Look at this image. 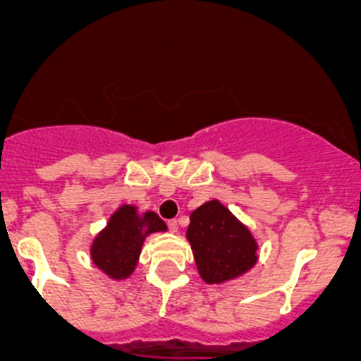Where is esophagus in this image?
<instances>
[{"instance_id":"obj_1","label":"esophagus","mask_w":361,"mask_h":361,"mask_svg":"<svg viewBox=\"0 0 361 361\" xmlns=\"http://www.w3.org/2000/svg\"><path fill=\"white\" fill-rule=\"evenodd\" d=\"M167 228L171 232H178V221L176 220H167Z\"/></svg>"}]
</instances>
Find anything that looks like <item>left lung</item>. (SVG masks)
<instances>
[{
  "label": "left lung",
  "mask_w": 361,
  "mask_h": 361,
  "mask_svg": "<svg viewBox=\"0 0 361 361\" xmlns=\"http://www.w3.org/2000/svg\"><path fill=\"white\" fill-rule=\"evenodd\" d=\"M187 239L199 274L209 285L238 278L257 262L253 235L218 201H209L192 211Z\"/></svg>",
  "instance_id": "obj_1"
}]
</instances>
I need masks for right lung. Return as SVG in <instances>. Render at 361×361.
<instances>
[{
  "label": "right lung",
  "mask_w": 361,
  "mask_h": 361,
  "mask_svg": "<svg viewBox=\"0 0 361 361\" xmlns=\"http://www.w3.org/2000/svg\"><path fill=\"white\" fill-rule=\"evenodd\" d=\"M166 228V224L154 211L137 216L136 207L126 204L111 214L106 228L94 239L90 257L104 274L123 279L136 267L145 238Z\"/></svg>",
  "instance_id": "1"
}]
</instances>
